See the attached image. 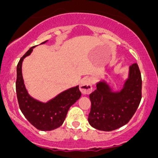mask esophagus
Here are the masks:
<instances>
[{
    "mask_svg": "<svg viewBox=\"0 0 158 158\" xmlns=\"http://www.w3.org/2000/svg\"><path fill=\"white\" fill-rule=\"evenodd\" d=\"M80 91L83 95H88L92 91V81L89 78H85L82 80L80 84Z\"/></svg>",
    "mask_w": 158,
    "mask_h": 158,
    "instance_id": "34e87169",
    "label": "esophagus"
}]
</instances>
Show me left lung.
Masks as SVG:
<instances>
[{
    "mask_svg": "<svg viewBox=\"0 0 158 158\" xmlns=\"http://www.w3.org/2000/svg\"><path fill=\"white\" fill-rule=\"evenodd\" d=\"M141 72L137 63L129 67L128 76L120 90L114 91L106 81L97 82L89 95V125L94 128L111 131L126 125L136 111L141 99Z\"/></svg>",
    "mask_w": 158,
    "mask_h": 158,
    "instance_id": "8db88e82",
    "label": "left lung"
}]
</instances>
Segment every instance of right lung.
<instances>
[{
    "instance_id": "obj_1",
    "label": "right lung",
    "mask_w": 158,
    "mask_h": 158,
    "mask_svg": "<svg viewBox=\"0 0 158 158\" xmlns=\"http://www.w3.org/2000/svg\"><path fill=\"white\" fill-rule=\"evenodd\" d=\"M47 42L46 40L41 44ZM35 47H32L21 57L17 66L16 92L19 107L30 123L38 130H54L63 125L69 108L80 98L82 93L79 85H76L63 91L47 102H42L30 96L23 82L22 63Z\"/></svg>"
}]
</instances>
